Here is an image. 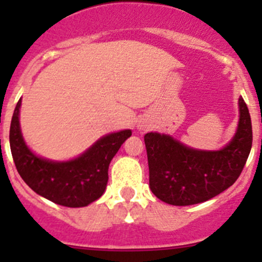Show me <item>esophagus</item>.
I'll use <instances>...</instances> for the list:
<instances>
[{"label":"esophagus","mask_w":262,"mask_h":262,"mask_svg":"<svg viewBox=\"0 0 262 262\" xmlns=\"http://www.w3.org/2000/svg\"><path fill=\"white\" fill-rule=\"evenodd\" d=\"M143 128H144L143 125H139V129H143Z\"/></svg>","instance_id":"obj_1"}]
</instances>
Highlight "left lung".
<instances>
[{
  "instance_id": "obj_1",
  "label": "left lung",
  "mask_w": 262,
  "mask_h": 262,
  "mask_svg": "<svg viewBox=\"0 0 262 262\" xmlns=\"http://www.w3.org/2000/svg\"><path fill=\"white\" fill-rule=\"evenodd\" d=\"M238 105V128L233 139L221 150L192 149L160 133L144 136L149 187L158 199L179 207L198 204L236 182L252 147L251 116L242 97Z\"/></svg>"
}]
</instances>
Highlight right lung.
<instances>
[{"instance_id":"right-lung-1","label":"right lung","mask_w":262,"mask_h":262,"mask_svg":"<svg viewBox=\"0 0 262 262\" xmlns=\"http://www.w3.org/2000/svg\"><path fill=\"white\" fill-rule=\"evenodd\" d=\"M21 99L10 126V147L17 172L31 190L55 204L70 208L86 207L104 194L110 161L132 130L107 134L80 157L54 162L34 155L24 142L18 123Z\"/></svg>"}]
</instances>
